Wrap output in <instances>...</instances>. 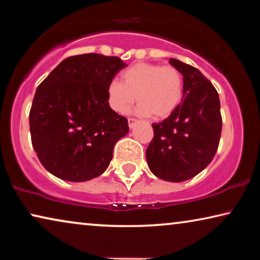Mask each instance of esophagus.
Segmentation results:
<instances>
[{"label": "esophagus", "instance_id": "esophagus-1", "mask_svg": "<svg viewBox=\"0 0 260 260\" xmlns=\"http://www.w3.org/2000/svg\"><path fill=\"white\" fill-rule=\"evenodd\" d=\"M127 123H129L130 129H134L135 125H136V124L138 123V120L135 119V118H129V119H127Z\"/></svg>", "mask_w": 260, "mask_h": 260}]
</instances>
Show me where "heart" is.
I'll list each match as a JSON object with an SVG mask.
<instances>
[{"label":"heart","mask_w":260,"mask_h":260,"mask_svg":"<svg viewBox=\"0 0 260 260\" xmlns=\"http://www.w3.org/2000/svg\"><path fill=\"white\" fill-rule=\"evenodd\" d=\"M120 79L111 80L106 88L110 108L120 115L129 111L136 97L138 113L154 118L168 117L182 101V74L173 66L138 62L123 71Z\"/></svg>","instance_id":"heart-1"}]
</instances>
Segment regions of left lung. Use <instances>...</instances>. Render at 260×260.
<instances>
[{
    "instance_id": "obj_1",
    "label": "left lung",
    "mask_w": 260,
    "mask_h": 260,
    "mask_svg": "<svg viewBox=\"0 0 260 260\" xmlns=\"http://www.w3.org/2000/svg\"><path fill=\"white\" fill-rule=\"evenodd\" d=\"M170 65L183 77L182 102L161 123L152 124L154 138L145 156L155 176L182 182L201 173L214 157L221 135L219 94L195 67L177 59Z\"/></svg>"
}]
</instances>
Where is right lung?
Segmentation results:
<instances>
[{
    "label": "right lung",
    "instance_id": "obj_1",
    "mask_svg": "<svg viewBox=\"0 0 260 260\" xmlns=\"http://www.w3.org/2000/svg\"><path fill=\"white\" fill-rule=\"evenodd\" d=\"M125 66L97 53L70 56L38 86L29 112L31 144L54 176L84 182L108 169L129 125L110 108L106 88Z\"/></svg>",
    "mask_w": 260,
    "mask_h": 260
}]
</instances>
